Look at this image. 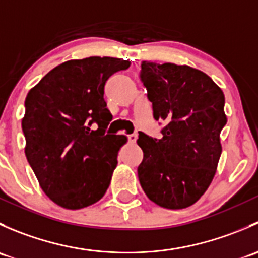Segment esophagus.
I'll return each mask as SVG.
<instances>
[{
  "mask_svg": "<svg viewBox=\"0 0 258 258\" xmlns=\"http://www.w3.org/2000/svg\"><path fill=\"white\" fill-rule=\"evenodd\" d=\"M127 139H128L130 144H135L137 140V134H131V135H127Z\"/></svg>",
  "mask_w": 258,
  "mask_h": 258,
  "instance_id": "obj_1",
  "label": "esophagus"
}]
</instances>
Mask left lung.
Instances as JSON below:
<instances>
[{"label": "left lung", "mask_w": 258, "mask_h": 258, "mask_svg": "<svg viewBox=\"0 0 258 258\" xmlns=\"http://www.w3.org/2000/svg\"><path fill=\"white\" fill-rule=\"evenodd\" d=\"M140 79L153 118L165 121L161 139L139 132L144 151L140 183L158 206L186 209L206 192L216 173L220 134L227 122L225 95L211 77L186 64L144 61Z\"/></svg>", "instance_id": "left-lung-1"}]
</instances>
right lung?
I'll return each mask as SVG.
<instances>
[{
  "label": "right lung",
  "instance_id": "obj_1",
  "mask_svg": "<svg viewBox=\"0 0 258 258\" xmlns=\"http://www.w3.org/2000/svg\"><path fill=\"white\" fill-rule=\"evenodd\" d=\"M130 64L113 57L71 59L51 70L26 97V157L43 192L63 209L91 206L110 186L127 137L106 134L112 114L105 85Z\"/></svg>",
  "mask_w": 258,
  "mask_h": 258
}]
</instances>
